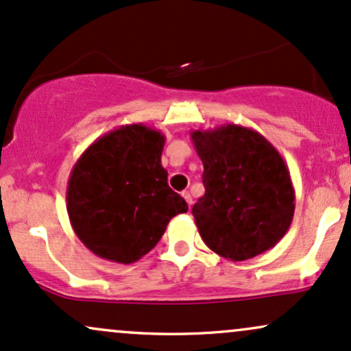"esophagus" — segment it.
Masks as SVG:
<instances>
[{"label": "esophagus", "mask_w": 351, "mask_h": 351, "mask_svg": "<svg viewBox=\"0 0 351 351\" xmlns=\"http://www.w3.org/2000/svg\"><path fill=\"white\" fill-rule=\"evenodd\" d=\"M181 196H183L184 201H186L188 206H191V204H193V198H191V195H189V191H183V193H181Z\"/></svg>", "instance_id": "obj_1"}]
</instances>
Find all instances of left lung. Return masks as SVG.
Here are the masks:
<instances>
[{
  "label": "left lung",
  "mask_w": 351,
  "mask_h": 351,
  "mask_svg": "<svg viewBox=\"0 0 351 351\" xmlns=\"http://www.w3.org/2000/svg\"><path fill=\"white\" fill-rule=\"evenodd\" d=\"M189 135L204 167V195L191 211L204 244L236 263L274 247L295 209L280 153L259 132L234 123Z\"/></svg>",
  "instance_id": "8db88e82"
}]
</instances>
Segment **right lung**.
<instances>
[{"label":"right lung","instance_id":"add662e5","mask_svg":"<svg viewBox=\"0 0 351 351\" xmlns=\"http://www.w3.org/2000/svg\"><path fill=\"white\" fill-rule=\"evenodd\" d=\"M165 135L143 123L122 125L80 155L67 181L71 226L88 251L132 264L162 239L188 204L168 186Z\"/></svg>","mask_w":351,"mask_h":351}]
</instances>
